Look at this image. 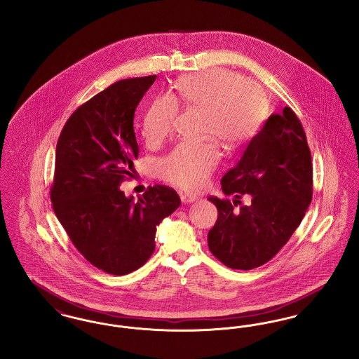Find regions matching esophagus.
<instances>
[{
	"mask_svg": "<svg viewBox=\"0 0 359 359\" xmlns=\"http://www.w3.org/2000/svg\"><path fill=\"white\" fill-rule=\"evenodd\" d=\"M180 199H182L183 203H192V202H195L198 198H196V196H192V195H188V194H182V195H180Z\"/></svg>",
	"mask_w": 359,
	"mask_h": 359,
	"instance_id": "obj_1",
	"label": "esophagus"
}]
</instances>
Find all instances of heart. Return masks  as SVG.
<instances>
[{"mask_svg": "<svg viewBox=\"0 0 359 359\" xmlns=\"http://www.w3.org/2000/svg\"><path fill=\"white\" fill-rule=\"evenodd\" d=\"M177 102L205 111L203 135L234 151L256 136L265 117V95L255 82L227 69L184 76L172 95L154 98L144 111L141 130L149 144L168 136L177 117ZM219 161L214 142H182L158 163L163 180L188 191L205 187Z\"/></svg>", "mask_w": 359, "mask_h": 359, "instance_id": "1", "label": "heart"}]
</instances>
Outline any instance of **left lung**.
Returning <instances> with one entry per match:
<instances>
[{"label": "left lung", "mask_w": 359, "mask_h": 359, "mask_svg": "<svg viewBox=\"0 0 359 359\" xmlns=\"http://www.w3.org/2000/svg\"><path fill=\"white\" fill-rule=\"evenodd\" d=\"M221 183L223 194L236 199L231 203L208 198L218 208L207 237L208 249L231 269L258 268L290 241L312 201L311 151L290 107L268 118ZM243 194L251 198L248 205L240 202Z\"/></svg>", "instance_id": "left-lung-1"}]
</instances>
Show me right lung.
<instances>
[{
	"instance_id": "add662e5",
	"label": "right lung",
	"mask_w": 359,
	"mask_h": 359,
	"mask_svg": "<svg viewBox=\"0 0 359 359\" xmlns=\"http://www.w3.org/2000/svg\"><path fill=\"white\" fill-rule=\"evenodd\" d=\"M156 75L122 79L81 104L56 145L51 202L78 252L95 268L123 276L154 252L156 226L180 205L177 192L156 184L135 202L121 191L133 176L137 104Z\"/></svg>"
}]
</instances>
